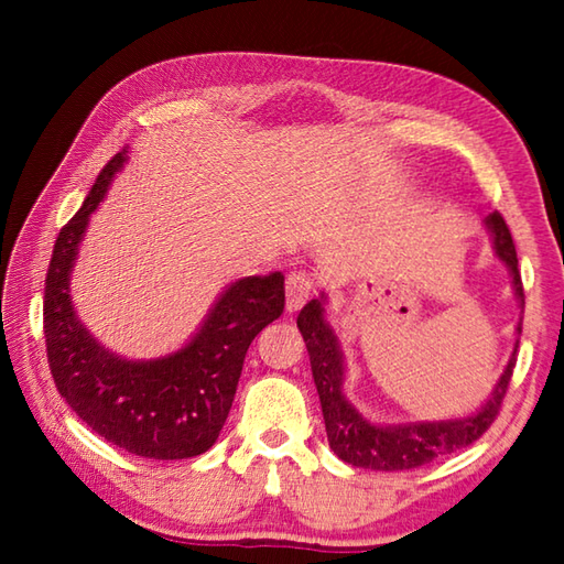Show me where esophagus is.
I'll list each match as a JSON object with an SVG mask.
<instances>
[{"label":"esophagus","mask_w":564,"mask_h":564,"mask_svg":"<svg viewBox=\"0 0 564 564\" xmlns=\"http://www.w3.org/2000/svg\"><path fill=\"white\" fill-rule=\"evenodd\" d=\"M310 293H313V279L303 271H293L285 279V297H289V310L301 307Z\"/></svg>","instance_id":"esophagus-1"}]
</instances>
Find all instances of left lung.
Returning a JSON list of instances; mask_svg holds the SVG:
<instances>
[{
    "instance_id": "1",
    "label": "left lung",
    "mask_w": 564,
    "mask_h": 564,
    "mask_svg": "<svg viewBox=\"0 0 564 564\" xmlns=\"http://www.w3.org/2000/svg\"><path fill=\"white\" fill-rule=\"evenodd\" d=\"M485 227L492 237V247L497 259L505 263L511 275L513 297L523 313V285L519 273L517 247L509 227L499 213H489L485 218ZM327 295L319 293L313 297L297 315V329H301L310 366H313L315 388L319 394L322 416H325L327 441L329 448L339 455L344 463L356 467H368V470H412V467L426 465L441 455H448L470 446L480 438L485 431L492 426L497 412L505 400L509 380L517 366L521 322L517 325V344L505 366V373L495 382L489 398L473 410L470 414L453 416V419H434V422H402V424H378L370 422L356 404L346 398L344 380H346V364L344 351L337 339V334L327 322Z\"/></svg>"
}]
</instances>
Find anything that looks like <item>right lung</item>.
Segmentation results:
<instances>
[{
  "mask_svg": "<svg viewBox=\"0 0 564 564\" xmlns=\"http://www.w3.org/2000/svg\"><path fill=\"white\" fill-rule=\"evenodd\" d=\"M126 162L128 148L104 166L55 239L43 301L47 364L72 412L113 446L154 460L194 458L218 441L249 344L283 313V273L225 285L194 337L172 354L145 361L106 349L72 305L69 281L91 213Z\"/></svg>",
  "mask_w": 564,
  "mask_h": 564,
  "instance_id": "right-lung-1",
  "label": "right lung"
}]
</instances>
